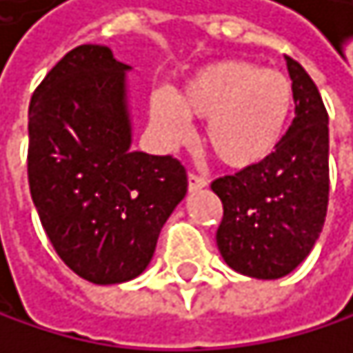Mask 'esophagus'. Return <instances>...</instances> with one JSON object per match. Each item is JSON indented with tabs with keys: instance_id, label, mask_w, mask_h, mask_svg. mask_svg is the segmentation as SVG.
Segmentation results:
<instances>
[{
	"instance_id": "34e87169",
	"label": "esophagus",
	"mask_w": 353,
	"mask_h": 353,
	"mask_svg": "<svg viewBox=\"0 0 353 353\" xmlns=\"http://www.w3.org/2000/svg\"><path fill=\"white\" fill-rule=\"evenodd\" d=\"M206 185H208V181L204 176H200L196 172H189L187 174V187H189V191H198V189H202Z\"/></svg>"
}]
</instances>
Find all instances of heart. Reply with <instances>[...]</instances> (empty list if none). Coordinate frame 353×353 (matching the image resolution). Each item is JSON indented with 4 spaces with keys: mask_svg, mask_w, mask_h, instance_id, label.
Here are the masks:
<instances>
[{
    "mask_svg": "<svg viewBox=\"0 0 353 353\" xmlns=\"http://www.w3.org/2000/svg\"><path fill=\"white\" fill-rule=\"evenodd\" d=\"M294 111L288 75L252 61L227 59L196 71L181 88L155 92L151 119L170 143H187L191 121L206 119L204 143L225 166L248 168L280 147Z\"/></svg>",
    "mask_w": 353,
    "mask_h": 353,
    "instance_id": "b5f03b06",
    "label": "heart"
}]
</instances>
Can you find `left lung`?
<instances>
[{"label":"left lung","mask_w":353,"mask_h":353,"mask_svg":"<svg viewBox=\"0 0 353 353\" xmlns=\"http://www.w3.org/2000/svg\"><path fill=\"white\" fill-rule=\"evenodd\" d=\"M294 117L280 147L256 166L212 181L223 202L216 246L238 274L276 280L314 248L328 206V113L314 79L286 57Z\"/></svg>","instance_id":"left-lung-1"}]
</instances>
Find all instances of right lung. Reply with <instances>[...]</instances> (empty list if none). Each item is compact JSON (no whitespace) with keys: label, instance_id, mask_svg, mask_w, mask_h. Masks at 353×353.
<instances>
[{"label":"right lung","instance_id":"add662e5","mask_svg":"<svg viewBox=\"0 0 353 353\" xmlns=\"http://www.w3.org/2000/svg\"><path fill=\"white\" fill-rule=\"evenodd\" d=\"M128 69L107 46H77L48 71L29 103L33 204L65 265L94 284L143 274L187 193L176 157L130 149Z\"/></svg>","mask_w":353,"mask_h":353}]
</instances>
